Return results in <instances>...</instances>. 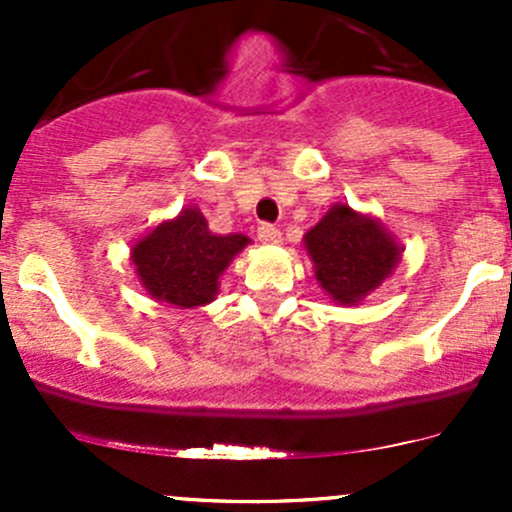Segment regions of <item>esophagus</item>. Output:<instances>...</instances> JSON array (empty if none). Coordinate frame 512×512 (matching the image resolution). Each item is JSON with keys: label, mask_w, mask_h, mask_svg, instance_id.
<instances>
[{"label": "esophagus", "mask_w": 512, "mask_h": 512, "mask_svg": "<svg viewBox=\"0 0 512 512\" xmlns=\"http://www.w3.org/2000/svg\"><path fill=\"white\" fill-rule=\"evenodd\" d=\"M257 237H260V242H265V245H280L282 242V232L270 223H262L257 227Z\"/></svg>", "instance_id": "esophagus-1"}]
</instances>
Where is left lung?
Segmentation results:
<instances>
[{
    "mask_svg": "<svg viewBox=\"0 0 512 512\" xmlns=\"http://www.w3.org/2000/svg\"><path fill=\"white\" fill-rule=\"evenodd\" d=\"M319 285L334 302L356 304L384 282L399 262L401 247L384 227L349 205H334L304 235Z\"/></svg>",
    "mask_w": 512,
    "mask_h": 512,
    "instance_id": "8db88e82",
    "label": "left lung"
}]
</instances>
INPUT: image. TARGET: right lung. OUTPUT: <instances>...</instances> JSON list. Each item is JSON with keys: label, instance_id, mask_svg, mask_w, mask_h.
Here are the masks:
<instances>
[{"label": "right lung", "instance_id": "1", "mask_svg": "<svg viewBox=\"0 0 512 512\" xmlns=\"http://www.w3.org/2000/svg\"><path fill=\"white\" fill-rule=\"evenodd\" d=\"M245 235H213L195 208L160 223L133 247V265L143 287L175 307H200L218 292L227 262L247 245Z\"/></svg>", "mask_w": 512, "mask_h": 512}]
</instances>
